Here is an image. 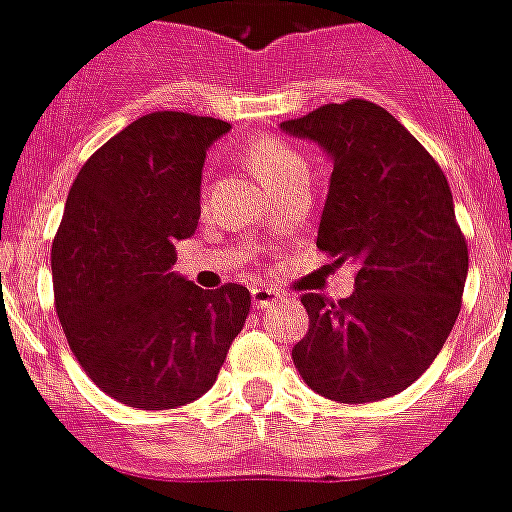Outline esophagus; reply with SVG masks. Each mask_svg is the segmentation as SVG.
Listing matches in <instances>:
<instances>
[{
    "mask_svg": "<svg viewBox=\"0 0 512 512\" xmlns=\"http://www.w3.org/2000/svg\"><path fill=\"white\" fill-rule=\"evenodd\" d=\"M283 295L278 290L272 288H252V308L262 310V308H272L275 303H280Z\"/></svg>",
    "mask_w": 512,
    "mask_h": 512,
    "instance_id": "34e87169",
    "label": "esophagus"
}]
</instances>
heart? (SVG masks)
<instances>
[{"label":"heart","instance_id":"obj_1","mask_svg":"<svg viewBox=\"0 0 512 512\" xmlns=\"http://www.w3.org/2000/svg\"><path fill=\"white\" fill-rule=\"evenodd\" d=\"M245 159L257 179L270 189H278L285 181L308 174V164L303 161V156L278 138H255L245 148Z\"/></svg>","mask_w":512,"mask_h":512}]
</instances>
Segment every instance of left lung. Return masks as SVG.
Here are the masks:
<instances>
[{
	"instance_id": "8db88e82",
	"label": "left lung",
	"mask_w": 512,
	"mask_h": 512,
	"mask_svg": "<svg viewBox=\"0 0 512 512\" xmlns=\"http://www.w3.org/2000/svg\"><path fill=\"white\" fill-rule=\"evenodd\" d=\"M280 131L331 159L318 250L356 265V290L305 293L310 328L295 369L321 396L366 404L412 386L450 336L467 280V242L437 161L369 100L323 105Z\"/></svg>"
}]
</instances>
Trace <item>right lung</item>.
<instances>
[{
    "instance_id": "1",
    "label": "right lung",
    "mask_w": 512,
    "mask_h": 512,
    "mask_svg": "<svg viewBox=\"0 0 512 512\" xmlns=\"http://www.w3.org/2000/svg\"><path fill=\"white\" fill-rule=\"evenodd\" d=\"M219 118H138L80 169L52 242L60 326L95 386L136 409L199 399L250 313V290H202L174 270L199 224Z\"/></svg>"
}]
</instances>
